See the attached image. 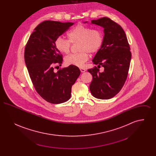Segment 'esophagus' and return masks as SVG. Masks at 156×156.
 <instances>
[{
    "mask_svg": "<svg viewBox=\"0 0 156 156\" xmlns=\"http://www.w3.org/2000/svg\"><path fill=\"white\" fill-rule=\"evenodd\" d=\"M80 70H81V73H85V69H84V68H80Z\"/></svg>",
    "mask_w": 156,
    "mask_h": 156,
    "instance_id": "esophagus-1",
    "label": "esophagus"
}]
</instances>
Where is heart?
I'll use <instances>...</instances> for the list:
<instances>
[{
  "label": "heart",
  "instance_id": "obj_1",
  "mask_svg": "<svg viewBox=\"0 0 156 156\" xmlns=\"http://www.w3.org/2000/svg\"><path fill=\"white\" fill-rule=\"evenodd\" d=\"M68 36L69 40L64 37H57L54 44L57 50L62 54H67L70 50L71 41H80L79 50L81 52L71 54L65 58V62L68 66L82 67L88 59L89 54L97 53L101 48L104 43V36L101 31L94 30L90 27L78 25L71 30Z\"/></svg>",
  "mask_w": 156,
  "mask_h": 156
}]
</instances>
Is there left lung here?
Here are the masks:
<instances>
[{
    "instance_id": "obj_1",
    "label": "left lung",
    "mask_w": 156,
    "mask_h": 156,
    "mask_svg": "<svg viewBox=\"0 0 156 156\" xmlns=\"http://www.w3.org/2000/svg\"><path fill=\"white\" fill-rule=\"evenodd\" d=\"M90 23L104 29V43L92 62L104 70L101 73L97 67L88 70L93 77L89 89L97 99H109L119 93L126 81L132 57L130 46L122 27L111 19L102 17Z\"/></svg>"
}]
</instances>
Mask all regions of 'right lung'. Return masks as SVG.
I'll return each mask as SVG.
<instances>
[{
	"mask_svg": "<svg viewBox=\"0 0 156 156\" xmlns=\"http://www.w3.org/2000/svg\"><path fill=\"white\" fill-rule=\"evenodd\" d=\"M74 24L44 21L35 28L25 48L24 60L32 83L37 93L51 104H61L69 99L72 86L81 73L74 66L57 73L53 68L54 64L61 65L62 61L55 40Z\"/></svg>",
	"mask_w": 156,
	"mask_h": 156,
	"instance_id": "add662e5",
	"label": "right lung"
}]
</instances>
